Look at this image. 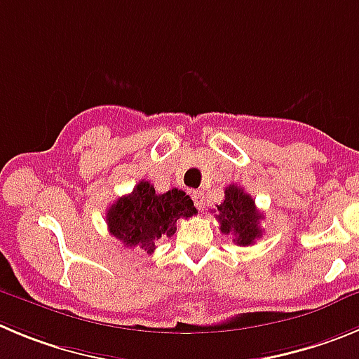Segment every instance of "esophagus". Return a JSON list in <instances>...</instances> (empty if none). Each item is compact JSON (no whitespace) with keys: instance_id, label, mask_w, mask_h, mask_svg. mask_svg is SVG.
Masks as SVG:
<instances>
[{"instance_id":"1","label":"esophagus","mask_w":359,"mask_h":359,"mask_svg":"<svg viewBox=\"0 0 359 359\" xmlns=\"http://www.w3.org/2000/svg\"><path fill=\"white\" fill-rule=\"evenodd\" d=\"M191 198L195 202L196 209L202 210L203 209V203H205V196H203L202 191H191Z\"/></svg>"}]
</instances>
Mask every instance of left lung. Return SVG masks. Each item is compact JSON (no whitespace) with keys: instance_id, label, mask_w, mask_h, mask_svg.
Instances as JSON below:
<instances>
[{"instance_id":"8db88e82","label":"left lung","mask_w":359,"mask_h":359,"mask_svg":"<svg viewBox=\"0 0 359 359\" xmlns=\"http://www.w3.org/2000/svg\"><path fill=\"white\" fill-rule=\"evenodd\" d=\"M219 230L225 236H233V243L239 246H250L262 236L260 219L262 214L255 207V200L239 186H229L225 189V200L217 205Z\"/></svg>"}]
</instances>
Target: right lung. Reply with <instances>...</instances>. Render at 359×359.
<instances>
[{"label":"right lung","instance_id":"obj_1","mask_svg":"<svg viewBox=\"0 0 359 359\" xmlns=\"http://www.w3.org/2000/svg\"><path fill=\"white\" fill-rule=\"evenodd\" d=\"M196 214L193 200L184 191L156 193L149 180H142L133 193L116 200L106 214L109 233L126 248H140L154 253L156 241L175 233L177 219Z\"/></svg>","mask_w":359,"mask_h":359}]
</instances>
